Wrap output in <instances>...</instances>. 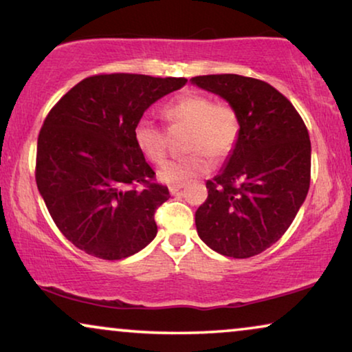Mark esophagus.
Listing matches in <instances>:
<instances>
[{
	"mask_svg": "<svg viewBox=\"0 0 352 352\" xmlns=\"http://www.w3.org/2000/svg\"><path fill=\"white\" fill-rule=\"evenodd\" d=\"M182 188H183L182 183H178V185H170V186H169V191L172 192V195H177V192L180 191Z\"/></svg>",
	"mask_w": 352,
	"mask_h": 352,
	"instance_id": "esophagus-1",
	"label": "esophagus"
}]
</instances>
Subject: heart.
Returning a JSON list of instances; mask_svg holds the SVG:
<instances>
[{"instance_id": "obj_1", "label": "heart", "mask_w": 352, "mask_h": 352, "mask_svg": "<svg viewBox=\"0 0 352 352\" xmlns=\"http://www.w3.org/2000/svg\"><path fill=\"white\" fill-rule=\"evenodd\" d=\"M169 131L188 129L183 148L188 155L166 162L160 178L166 183H185L212 169L214 162L225 160L234 150L241 132L236 108L228 102H212L197 92L180 94L162 107ZM133 142L148 161L160 164L166 160L169 133L150 118H140L133 126Z\"/></svg>"}]
</instances>
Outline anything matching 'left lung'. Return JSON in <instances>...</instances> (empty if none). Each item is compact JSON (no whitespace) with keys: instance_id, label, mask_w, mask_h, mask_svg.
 <instances>
[{"instance_id":"left-lung-1","label":"left lung","mask_w":352,"mask_h":352,"mask_svg":"<svg viewBox=\"0 0 352 352\" xmlns=\"http://www.w3.org/2000/svg\"><path fill=\"white\" fill-rule=\"evenodd\" d=\"M191 81L230 102L241 121L226 167L206 183L197 234L221 255L249 258L280 239L308 195V129L289 98L261 79L226 73Z\"/></svg>"}]
</instances>
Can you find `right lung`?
<instances>
[{"mask_svg":"<svg viewBox=\"0 0 352 352\" xmlns=\"http://www.w3.org/2000/svg\"><path fill=\"white\" fill-rule=\"evenodd\" d=\"M185 82L100 73L78 82L47 113L34 177L54 223L78 249L121 260L155 239V212L170 195L133 142V126Z\"/></svg>","mask_w":352,"mask_h":352,"instance_id":"right-lung-1","label":"right lung"}]
</instances>
